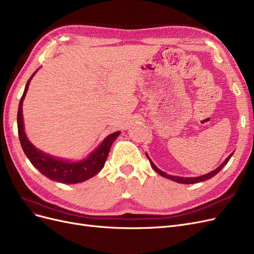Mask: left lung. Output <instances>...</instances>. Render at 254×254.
Segmentation results:
<instances>
[{
  "label": "left lung",
  "mask_w": 254,
  "mask_h": 254,
  "mask_svg": "<svg viewBox=\"0 0 254 254\" xmlns=\"http://www.w3.org/2000/svg\"><path fill=\"white\" fill-rule=\"evenodd\" d=\"M232 155H233V152L231 153V155H230L225 161H224V163H221V165H219L216 170H214V171H212L211 173H209V174H205V175H202V176H199V177H193V178H184V177H178V176H171V175H167L166 173H164V172H162L161 170H159V168L152 163V161L150 160V158L148 157V155H146V157L148 158V160H149V162H150V164H151V167L153 168V170H155L159 175H161L162 177H165V178H167V179H171V180H173V181H176V182H178V183H183V184H193V183H198V182H201V181H205V180H207V179H211L212 177H214L215 175L216 174H218L220 171H221V168L224 167L227 163H228V161L230 160V158L232 157Z\"/></svg>",
  "instance_id": "left-lung-1"
}]
</instances>
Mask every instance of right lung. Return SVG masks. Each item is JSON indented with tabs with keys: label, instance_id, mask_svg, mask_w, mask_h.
<instances>
[{
	"label": "right lung",
	"instance_id": "obj_1",
	"mask_svg": "<svg viewBox=\"0 0 254 254\" xmlns=\"http://www.w3.org/2000/svg\"><path fill=\"white\" fill-rule=\"evenodd\" d=\"M36 72L30 76V78L27 80L24 92H23V95L20 99L18 109V133L22 149L24 151L26 157L29 159L30 163H32L42 175L48 177L51 180L67 184H75L86 181L92 178V177H94L99 171H102V168L104 167L107 160V157L109 155L111 145L115 141V139L120 135L121 132L117 131L109 134L93 152L90 153L88 158L81 161H77V162H70V161L66 160L54 158L36 148L35 146L28 141L27 136L24 132V124H23L22 114L23 99H24L26 95L28 84L34 77Z\"/></svg>",
	"mask_w": 254,
	"mask_h": 254
}]
</instances>
